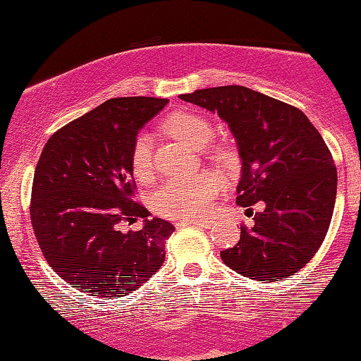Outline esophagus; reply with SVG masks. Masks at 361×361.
I'll use <instances>...</instances> for the list:
<instances>
[{"label":"esophagus","mask_w":361,"mask_h":361,"mask_svg":"<svg viewBox=\"0 0 361 361\" xmlns=\"http://www.w3.org/2000/svg\"><path fill=\"white\" fill-rule=\"evenodd\" d=\"M212 221H180L178 222V226L180 227H185V226H193V227H202V229H209L210 226H212Z\"/></svg>","instance_id":"esophagus-1"}]
</instances>
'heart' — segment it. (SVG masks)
Segmentation results:
<instances>
[{"label":"heart","mask_w":361,"mask_h":361,"mask_svg":"<svg viewBox=\"0 0 361 361\" xmlns=\"http://www.w3.org/2000/svg\"><path fill=\"white\" fill-rule=\"evenodd\" d=\"M163 127L173 137L185 140L195 149H202L209 144L214 135V127L202 115L188 110L169 114L163 120ZM207 154L219 163L226 164L229 154L221 146L207 149ZM132 171L137 180L146 181L152 176V146L146 134L135 139L130 154ZM221 178L202 173L186 180H168L152 195V207L157 214L175 219H200L209 214L212 200L221 192Z\"/></svg>","instance_id":"b5f03b06"}]
</instances>
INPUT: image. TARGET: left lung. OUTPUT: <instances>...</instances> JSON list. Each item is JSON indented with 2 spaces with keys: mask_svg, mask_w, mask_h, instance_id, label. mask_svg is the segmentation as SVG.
<instances>
[{
  "mask_svg": "<svg viewBox=\"0 0 361 361\" xmlns=\"http://www.w3.org/2000/svg\"><path fill=\"white\" fill-rule=\"evenodd\" d=\"M229 123L243 176L235 204L263 202L252 227L224 250L231 270L258 281H279L312 259L329 229L338 173L329 147L304 111L244 86H217L181 94Z\"/></svg>",
  "mask_w": 361,
  "mask_h": 361,
  "instance_id": "8db88e82",
  "label": "left lung"
}]
</instances>
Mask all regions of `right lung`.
<instances>
[{
    "mask_svg": "<svg viewBox=\"0 0 361 361\" xmlns=\"http://www.w3.org/2000/svg\"><path fill=\"white\" fill-rule=\"evenodd\" d=\"M168 100L111 98L54 132L37 163L30 221L45 261L88 295L122 297L163 267L175 227L135 202L130 154ZM145 219L139 231L126 229Z\"/></svg>",
    "mask_w": 361,
    "mask_h": 361,
    "instance_id": "obj_1",
    "label": "right lung"
}]
</instances>
